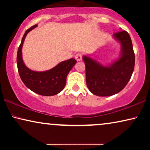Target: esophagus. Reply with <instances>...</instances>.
<instances>
[{"label": "esophagus", "instance_id": "1", "mask_svg": "<svg viewBox=\"0 0 150 150\" xmlns=\"http://www.w3.org/2000/svg\"><path fill=\"white\" fill-rule=\"evenodd\" d=\"M75 59H76V61H81L82 60V59H83V54H82L81 53H78V54H76Z\"/></svg>", "mask_w": 150, "mask_h": 150}]
</instances>
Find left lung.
I'll return each mask as SVG.
<instances>
[{
	"label": "left lung",
	"mask_w": 150,
	"mask_h": 150,
	"mask_svg": "<svg viewBox=\"0 0 150 150\" xmlns=\"http://www.w3.org/2000/svg\"><path fill=\"white\" fill-rule=\"evenodd\" d=\"M120 43V57L108 65H103L95 59L84 55L86 83L88 89L98 96H110L126 87L134 71L135 56L132 40L126 30L113 34Z\"/></svg>",
	"instance_id": "8db88e82"
}]
</instances>
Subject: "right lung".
<instances>
[{
	"label": "right lung",
	"mask_w": 150,
	"mask_h": 150,
	"mask_svg": "<svg viewBox=\"0 0 150 150\" xmlns=\"http://www.w3.org/2000/svg\"><path fill=\"white\" fill-rule=\"evenodd\" d=\"M37 26L34 25L26 30L22 39L17 53L18 72L24 85L32 91L44 96H54L64 89L67 76L76 64V61L71 58L59 63L49 70L44 71H33L28 68L22 59V48L26 35Z\"/></svg>",
	"instance_id": "obj_1"
}]
</instances>
